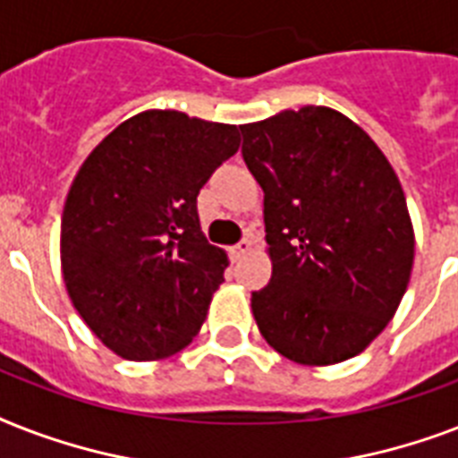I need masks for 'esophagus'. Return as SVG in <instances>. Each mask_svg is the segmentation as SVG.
Here are the masks:
<instances>
[{
    "label": "esophagus",
    "instance_id": "obj_1",
    "mask_svg": "<svg viewBox=\"0 0 458 458\" xmlns=\"http://www.w3.org/2000/svg\"><path fill=\"white\" fill-rule=\"evenodd\" d=\"M250 251H251V240H242V242H237L235 247H233L235 259H242L244 254H250Z\"/></svg>",
    "mask_w": 458,
    "mask_h": 458
}]
</instances>
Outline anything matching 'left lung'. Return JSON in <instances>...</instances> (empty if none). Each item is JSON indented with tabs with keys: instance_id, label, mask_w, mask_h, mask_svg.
<instances>
[{
	"instance_id": "obj_1",
	"label": "left lung",
	"mask_w": 458,
	"mask_h": 458,
	"mask_svg": "<svg viewBox=\"0 0 458 458\" xmlns=\"http://www.w3.org/2000/svg\"><path fill=\"white\" fill-rule=\"evenodd\" d=\"M264 190L271 283L251 294L264 340L304 366L361 354L404 297L413 225L390 161L344 114L280 111L240 125Z\"/></svg>"
}]
</instances>
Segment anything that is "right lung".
Listing matches in <instances>:
<instances>
[{
  "mask_svg": "<svg viewBox=\"0 0 458 458\" xmlns=\"http://www.w3.org/2000/svg\"><path fill=\"white\" fill-rule=\"evenodd\" d=\"M240 149L237 125L149 109L89 152L61 216V273L88 327L131 361L187 347L228 268L197 194Z\"/></svg>",
  "mask_w": 458,
  "mask_h": 458,
  "instance_id": "obj_1",
  "label": "right lung"
}]
</instances>
